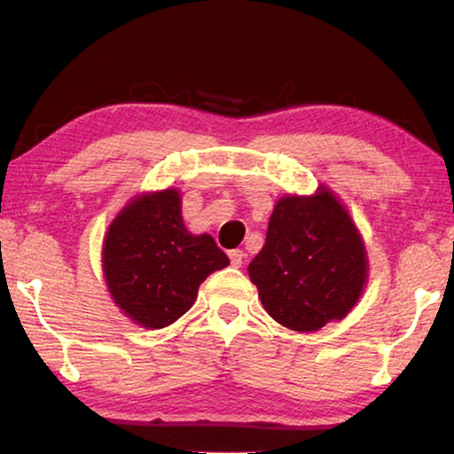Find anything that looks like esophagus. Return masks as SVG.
<instances>
[{
  "label": "esophagus",
  "mask_w": 454,
  "mask_h": 454,
  "mask_svg": "<svg viewBox=\"0 0 454 454\" xmlns=\"http://www.w3.org/2000/svg\"><path fill=\"white\" fill-rule=\"evenodd\" d=\"M228 256H230V262H232L234 268H240L242 262H244V256H246V254H244L242 250H230Z\"/></svg>",
  "instance_id": "1"
}]
</instances>
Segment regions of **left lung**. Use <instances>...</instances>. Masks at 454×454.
Here are the masks:
<instances>
[{
    "instance_id": "obj_1",
    "label": "left lung",
    "mask_w": 454,
    "mask_h": 454,
    "mask_svg": "<svg viewBox=\"0 0 454 454\" xmlns=\"http://www.w3.org/2000/svg\"><path fill=\"white\" fill-rule=\"evenodd\" d=\"M270 317L296 333L342 320L366 284L364 242L347 208L320 186L284 196L268 222L266 244L248 266Z\"/></svg>"
}]
</instances>
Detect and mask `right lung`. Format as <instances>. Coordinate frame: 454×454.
<instances>
[{
  "instance_id": "1",
  "label": "right lung",
  "mask_w": 454,
  "mask_h": 454,
  "mask_svg": "<svg viewBox=\"0 0 454 454\" xmlns=\"http://www.w3.org/2000/svg\"><path fill=\"white\" fill-rule=\"evenodd\" d=\"M104 276L114 302L144 328H164L186 314L200 284L230 264L214 238L190 234L180 192L136 196L107 228Z\"/></svg>"
}]
</instances>
